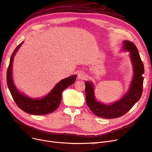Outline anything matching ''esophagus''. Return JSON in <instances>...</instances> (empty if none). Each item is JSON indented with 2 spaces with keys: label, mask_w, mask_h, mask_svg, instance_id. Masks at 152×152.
<instances>
[{
  "label": "esophagus",
  "mask_w": 152,
  "mask_h": 152,
  "mask_svg": "<svg viewBox=\"0 0 152 152\" xmlns=\"http://www.w3.org/2000/svg\"><path fill=\"white\" fill-rule=\"evenodd\" d=\"M86 74H85V72H80L78 74L77 77H78V79L83 80V79H84V78H86Z\"/></svg>",
  "instance_id": "esophagus-1"
}]
</instances>
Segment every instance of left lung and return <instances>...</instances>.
I'll return each instance as SVG.
<instances>
[{
  "mask_svg": "<svg viewBox=\"0 0 152 152\" xmlns=\"http://www.w3.org/2000/svg\"><path fill=\"white\" fill-rule=\"evenodd\" d=\"M123 51L129 52L133 66V78L129 89L122 97L109 104L98 101L95 97L94 85L91 81L86 82V97L88 107L97 116L112 119L116 118L128 112L142 95L144 77V66L137 46L128 40L123 41Z\"/></svg>",
  "mask_w": 152,
  "mask_h": 152,
  "instance_id": "1",
  "label": "left lung"
}]
</instances>
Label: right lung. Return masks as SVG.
<instances>
[{"label": "right lung", "instance_id": "add662e5", "mask_svg": "<svg viewBox=\"0 0 152 152\" xmlns=\"http://www.w3.org/2000/svg\"><path fill=\"white\" fill-rule=\"evenodd\" d=\"M23 43V42L20 43L16 47L10 57L7 72V83L10 92L17 106L26 113L33 115H45L53 113L60 106L62 92L75 82L77 75H72L60 80L47 95L41 98H31L20 92L13 80L12 63L15 53Z\"/></svg>", "mask_w": 152, "mask_h": 152}]
</instances>
